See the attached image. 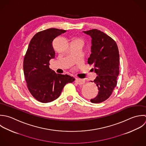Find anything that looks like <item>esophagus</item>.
<instances>
[{
  "label": "esophagus",
  "instance_id": "1",
  "mask_svg": "<svg viewBox=\"0 0 146 146\" xmlns=\"http://www.w3.org/2000/svg\"><path fill=\"white\" fill-rule=\"evenodd\" d=\"M76 82L78 85H83L85 84V80H84L82 79L77 78V79H76Z\"/></svg>",
  "mask_w": 146,
  "mask_h": 146
}]
</instances>
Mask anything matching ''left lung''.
I'll list each match as a JSON object with an SVG mask.
<instances>
[{
	"label": "left lung",
	"mask_w": 146,
	"mask_h": 146,
	"mask_svg": "<svg viewBox=\"0 0 146 146\" xmlns=\"http://www.w3.org/2000/svg\"><path fill=\"white\" fill-rule=\"evenodd\" d=\"M92 38V53L88 64L93 65L97 74L93 82L98 88L97 96L90 100L98 104L108 99L117 84L119 73V53L116 42L109 36L97 29L84 31Z\"/></svg>",
	"instance_id": "left-lung-1"
}]
</instances>
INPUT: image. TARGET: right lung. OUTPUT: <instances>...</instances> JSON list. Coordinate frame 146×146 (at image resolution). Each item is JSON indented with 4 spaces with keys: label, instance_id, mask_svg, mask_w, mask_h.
<instances>
[{
    "label": "right lung",
    "instance_id": "1",
    "mask_svg": "<svg viewBox=\"0 0 146 146\" xmlns=\"http://www.w3.org/2000/svg\"><path fill=\"white\" fill-rule=\"evenodd\" d=\"M65 30L49 28L37 32L30 41L23 61L27 86L38 101L48 103L59 97L64 86L74 78L56 73L49 68V61L55 56L52 42Z\"/></svg>",
    "mask_w": 146,
    "mask_h": 146
}]
</instances>
